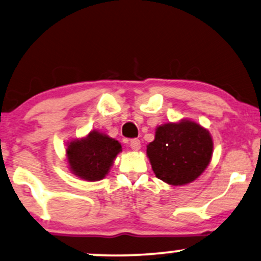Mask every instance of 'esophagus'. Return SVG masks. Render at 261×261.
<instances>
[{"label":"esophagus","mask_w":261,"mask_h":261,"mask_svg":"<svg viewBox=\"0 0 261 261\" xmlns=\"http://www.w3.org/2000/svg\"><path fill=\"white\" fill-rule=\"evenodd\" d=\"M130 147L133 150L138 151L141 149V141L137 140V138H134V140L130 141Z\"/></svg>","instance_id":"34e87169"}]
</instances>
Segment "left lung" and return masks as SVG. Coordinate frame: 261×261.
I'll return each instance as SVG.
<instances>
[{"mask_svg": "<svg viewBox=\"0 0 261 261\" xmlns=\"http://www.w3.org/2000/svg\"><path fill=\"white\" fill-rule=\"evenodd\" d=\"M214 142L206 128L192 120L167 123L156 128L147 156L156 178L169 185L192 182L206 169Z\"/></svg>", "mask_w": 261, "mask_h": 261, "instance_id": "obj_1", "label": "left lung"}]
</instances>
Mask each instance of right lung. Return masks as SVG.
I'll list each match as a JSON object with an SVG mask.
<instances>
[{
    "label": "right lung",
    "mask_w": 261,
    "mask_h": 261,
    "mask_svg": "<svg viewBox=\"0 0 261 261\" xmlns=\"http://www.w3.org/2000/svg\"><path fill=\"white\" fill-rule=\"evenodd\" d=\"M67 160L72 174L87 181H99L110 172L114 159L121 151V145L99 131H90L81 140L67 145Z\"/></svg>",
    "instance_id": "add662e5"
}]
</instances>
